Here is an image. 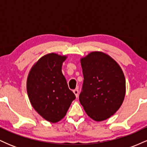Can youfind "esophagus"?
I'll use <instances>...</instances> for the list:
<instances>
[{
    "label": "esophagus",
    "instance_id": "34e87169",
    "mask_svg": "<svg viewBox=\"0 0 147 147\" xmlns=\"http://www.w3.org/2000/svg\"><path fill=\"white\" fill-rule=\"evenodd\" d=\"M73 92L75 93L76 97H78V95H79V90H78V89H75V90H73Z\"/></svg>",
    "mask_w": 147,
    "mask_h": 147
}]
</instances>
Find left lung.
Segmentation results:
<instances>
[{"label": "left lung", "instance_id": "obj_1", "mask_svg": "<svg viewBox=\"0 0 147 147\" xmlns=\"http://www.w3.org/2000/svg\"><path fill=\"white\" fill-rule=\"evenodd\" d=\"M84 83L79 102L86 113L97 122L113 115L122 106L126 81L122 68L102 52H92L81 59Z\"/></svg>", "mask_w": 147, "mask_h": 147}]
</instances>
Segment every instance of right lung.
<instances>
[{
	"label": "right lung",
	"mask_w": 147,
	"mask_h": 147,
	"mask_svg": "<svg viewBox=\"0 0 147 147\" xmlns=\"http://www.w3.org/2000/svg\"><path fill=\"white\" fill-rule=\"evenodd\" d=\"M66 58L56 53L44 55L33 65L27 79V92L32 106L52 123L65 117L76 98L61 71Z\"/></svg>",
	"instance_id": "obj_1"
}]
</instances>
